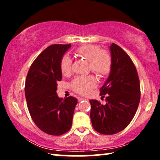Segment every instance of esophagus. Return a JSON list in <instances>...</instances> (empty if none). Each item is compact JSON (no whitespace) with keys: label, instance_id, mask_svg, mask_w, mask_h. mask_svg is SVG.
Returning <instances> with one entry per match:
<instances>
[{"label":"esophagus","instance_id":"esophagus-1","mask_svg":"<svg viewBox=\"0 0 160 160\" xmlns=\"http://www.w3.org/2000/svg\"><path fill=\"white\" fill-rule=\"evenodd\" d=\"M78 102H81V101H82V100H85V98H83V97H78Z\"/></svg>","mask_w":160,"mask_h":160}]
</instances>
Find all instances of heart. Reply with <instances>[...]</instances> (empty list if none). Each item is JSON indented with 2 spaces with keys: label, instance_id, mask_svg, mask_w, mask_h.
Segmentation results:
<instances>
[{
  "label": "heart",
  "instance_id": "heart-1",
  "mask_svg": "<svg viewBox=\"0 0 160 160\" xmlns=\"http://www.w3.org/2000/svg\"><path fill=\"white\" fill-rule=\"evenodd\" d=\"M78 57L88 61V68L99 77H105L109 73L112 67V56L109 51L100 49L96 45H84L75 50ZM60 68L62 73L67 75L72 70V60L69 56L61 58ZM97 85L93 75L78 76L72 80L71 88L80 94H87Z\"/></svg>",
  "mask_w": 160,
  "mask_h": 160
}]
</instances>
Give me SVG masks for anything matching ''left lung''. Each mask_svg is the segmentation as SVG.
Returning a JSON list of instances; mask_svg holds the SVG:
<instances>
[{
    "label": "left lung",
    "mask_w": 160,
    "mask_h": 160,
    "mask_svg": "<svg viewBox=\"0 0 160 160\" xmlns=\"http://www.w3.org/2000/svg\"><path fill=\"white\" fill-rule=\"evenodd\" d=\"M112 67L109 78L100 89L106 104L90 100V118L94 129L104 135L123 131L136 113L140 99V80L130 56L114 43L110 46Z\"/></svg>",
    "instance_id": "obj_1"
}]
</instances>
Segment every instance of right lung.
Segmentation results:
<instances>
[{
	"instance_id": "1",
	"label": "right lung",
	"mask_w": 160,
	"mask_h": 160,
	"mask_svg": "<svg viewBox=\"0 0 160 160\" xmlns=\"http://www.w3.org/2000/svg\"><path fill=\"white\" fill-rule=\"evenodd\" d=\"M68 44H53L37 56L31 65L25 81V92L29 112L41 131L61 135L72 126L78 100L72 97L59 98L57 82L62 79L60 62Z\"/></svg>"
}]
</instances>
